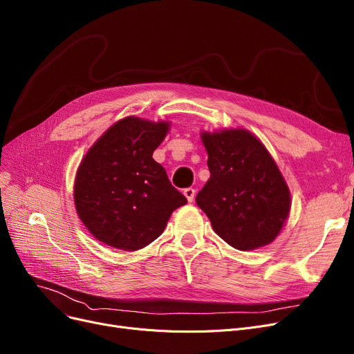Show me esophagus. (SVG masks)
<instances>
[{
  "label": "esophagus",
  "mask_w": 354,
  "mask_h": 354,
  "mask_svg": "<svg viewBox=\"0 0 354 354\" xmlns=\"http://www.w3.org/2000/svg\"><path fill=\"white\" fill-rule=\"evenodd\" d=\"M183 195L187 196V199L189 203H192L194 201V198H195V189L194 188H187V189H183Z\"/></svg>",
  "instance_id": "34e87169"
}]
</instances>
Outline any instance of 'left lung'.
<instances>
[{
  "label": "left lung",
  "mask_w": 354,
  "mask_h": 354,
  "mask_svg": "<svg viewBox=\"0 0 354 354\" xmlns=\"http://www.w3.org/2000/svg\"><path fill=\"white\" fill-rule=\"evenodd\" d=\"M209 179L196 204L214 232L237 250L249 252L279 236L290 211V192L278 165L245 129L201 131Z\"/></svg>",
  "instance_id": "1"
}]
</instances>
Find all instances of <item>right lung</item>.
Here are the masks:
<instances>
[{"instance_id": "add662e5", "label": "right lung", "mask_w": 354, "mask_h": 354, "mask_svg": "<svg viewBox=\"0 0 354 354\" xmlns=\"http://www.w3.org/2000/svg\"><path fill=\"white\" fill-rule=\"evenodd\" d=\"M169 121L129 115L89 147L75 176L73 201L88 232L110 248L136 252L156 240L187 198L167 179L153 151Z\"/></svg>"}]
</instances>
